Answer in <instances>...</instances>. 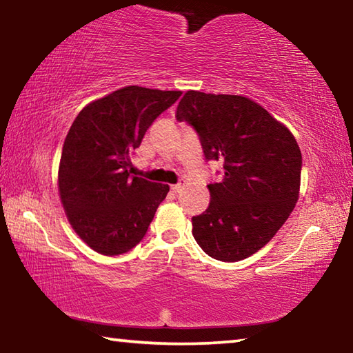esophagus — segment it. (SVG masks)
I'll return each instance as SVG.
<instances>
[{
    "label": "esophagus",
    "instance_id": "34e87169",
    "mask_svg": "<svg viewBox=\"0 0 353 353\" xmlns=\"http://www.w3.org/2000/svg\"><path fill=\"white\" fill-rule=\"evenodd\" d=\"M171 190H172V193H181V191H182V185H181V183L172 185Z\"/></svg>",
    "mask_w": 353,
    "mask_h": 353
}]
</instances>
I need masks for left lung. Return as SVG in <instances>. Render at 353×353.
Listing matches in <instances>:
<instances>
[{
    "instance_id": "left-lung-1",
    "label": "left lung",
    "mask_w": 353,
    "mask_h": 353,
    "mask_svg": "<svg viewBox=\"0 0 353 353\" xmlns=\"http://www.w3.org/2000/svg\"><path fill=\"white\" fill-rule=\"evenodd\" d=\"M177 121L198 134L205 160L223 162L207 185L210 204L193 216V236L207 255L238 261L260 250L285 224L301 188L302 154L283 124L249 98L190 90Z\"/></svg>"
}]
</instances>
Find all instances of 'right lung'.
<instances>
[{"label":"right lung","instance_id":"obj_1","mask_svg":"<svg viewBox=\"0 0 353 353\" xmlns=\"http://www.w3.org/2000/svg\"><path fill=\"white\" fill-rule=\"evenodd\" d=\"M182 92L130 85L88 104L71 124L59 166L70 224L103 255L129 252L146 235L168 185L130 176V154Z\"/></svg>","mask_w":353,"mask_h":353}]
</instances>
